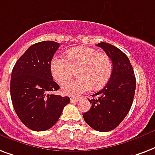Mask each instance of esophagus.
Here are the masks:
<instances>
[{"mask_svg":"<svg viewBox=\"0 0 155 155\" xmlns=\"http://www.w3.org/2000/svg\"><path fill=\"white\" fill-rule=\"evenodd\" d=\"M79 101H80V98H79V97H71V103L78 102Z\"/></svg>","mask_w":155,"mask_h":155,"instance_id":"obj_1","label":"esophagus"}]
</instances>
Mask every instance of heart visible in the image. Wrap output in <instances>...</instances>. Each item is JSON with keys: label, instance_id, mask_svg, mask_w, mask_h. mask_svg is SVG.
I'll return each mask as SVG.
<instances>
[{"label": "heart", "instance_id": "1", "mask_svg": "<svg viewBox=\"0 0 155 155\" xmlns=\"http://www.w3.org/2000/svg\"><path fill=\"white\" fill-rule=\"evenodd\" d=\"M77 69L79 79L62 86L63 93L70 96L86 93L92 87L94 89L103 88L111 77L113 64L105 53L82 46L69 49L66 58L54 57L50 63L52 76L61 85L68 82Z\"/></svg>", "mask_w": 155, "mask_h": 155}]
</instances>
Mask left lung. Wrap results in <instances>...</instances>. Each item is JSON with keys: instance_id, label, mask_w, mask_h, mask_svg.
<instances>
[{"instance_id": "left-lung-1", "label": "left lung", "mask_w": 155, "mask_h": 155, "mask_svg": "<svg viewBox=\"0 0 155 155\" xmlns=\"http://www.w3.org/2000/svg\"><path fill=\"white\" fill-rule=\"evenodd\" d=\"M110 58L113 71L109 82L88 101L90 110L84 113L85 122L98 132H109L119 126L129 112L136 90V77L127 55L110 44L97 45Z\"/></svg>"}]
</instances>
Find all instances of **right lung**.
I'll return each instance as SVG.
<instances>
[{
  "mask_svg": "<svg viewBox=\"0 0 155 155\" xmlns=\"http://www.w3.org/2000/svg\"><path fill=\"white\" fill-rule=\"evenodd\" d=\"M59 44L51 41L34 44L13 68L10 96L18 117L36 132L49 129L58 120L70 97L49 93L59 85L53 80L50 63Z\"/></svg>",
  "mask_w": 155,
  "mask_h": 155,
  "instance_id": "obj_1",
  "label": "right lung"
}]
</instances>
